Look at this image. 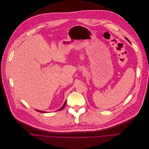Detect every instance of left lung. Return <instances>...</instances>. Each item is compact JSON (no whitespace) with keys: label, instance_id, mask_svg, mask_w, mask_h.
<instances>
[{"label":"left lung","instance_id":"8db88e82","mask_svg":"<svg viewBox=\"0 0 149 149\" xmlns=\"http://www.w3.org/2000/svg\"><path fill=\"white\" fill-rule=\"evenodd\" d=\"M126 38V40H127L128 41V42H130V41H129V40H128L127 38H126H126Z\"/></svg>","mask_w":149,"mask_h":149}]
</instances>
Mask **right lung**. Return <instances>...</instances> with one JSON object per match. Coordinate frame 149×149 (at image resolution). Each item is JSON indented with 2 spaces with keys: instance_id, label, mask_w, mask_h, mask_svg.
<instances>
[{
  "instance_id": "1",
  "label": "right lung",
  "mask_w": 149,
  "mask_h": 149,
  "mask_svg": "<svg viewBox=\"0 0 149 149\" xmlns=\"http://www.w3.org/2000/svg\"><path fill=\"white\" fill-rule=\"evenodd\" d=\"M66 100L65 102V103H64V104H63V107L60 108V109H58V111L59 110H61V109H63V108H64V107H65V104H66ZM37 111H38V112H45V111H38V110H36Z\"/></svg>"
}]
</instances>
